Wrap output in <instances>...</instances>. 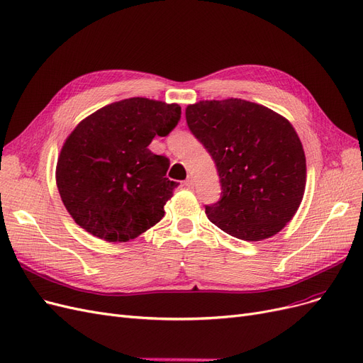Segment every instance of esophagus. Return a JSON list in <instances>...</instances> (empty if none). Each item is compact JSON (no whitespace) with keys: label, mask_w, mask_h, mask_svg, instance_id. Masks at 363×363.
<instances>
[{"label":"esophagus","mask_w":363,"mask_h":363,"mask_svg":"<svg viewBox=\"0 0 363 363\" xmlns=\"http://www.w3.org/2000/svg\"><path fill=\"white\" fill-rule=\"evenodd\" d=\"M194 184H195V183H194V179H192V177H187V179H186V182H184V186H186V187H189V189H192Z\"/></svg>","instance_id":"esophagus-1"}]
</instances>
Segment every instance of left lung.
<instances>
[{"instance_id":"8db88e82","label":"left lung","mask_w":363,"mask_h":363,"mask_svg":"<svg viewBox=\"0 0 363 363\" xmlns=\"http://www.w3.org/2000/svg\"><path fill=\"white\" fill-rule=\"evenodd\" d=\"M186 122L219 172L222 198L206 206L211 223L235 238L262 241L292 220L306 192L307 164L291 122L238 98L187 106Z\"/></svg>"}]
</instances>
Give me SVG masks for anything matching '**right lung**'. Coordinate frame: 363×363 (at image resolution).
Returning <instances> with one entry per match:
<instances>
[{"label":"right lung","mask_w":363,"mask_h":363,"mask_svg":"<svg viewBox=\"0 0 363 363\" xmlns=\"http://www.w3.org/2000/svg\"><path fill=\"white\" fill-rule=\"evenodd\" d=\"M179 104L149 98L111 103L84 118L61 149L56 186L74 222L108 242L134 240L162 219L176 182L149 144L180 121Z\"/></svg>","instance_id":"1"}]
</instances>
